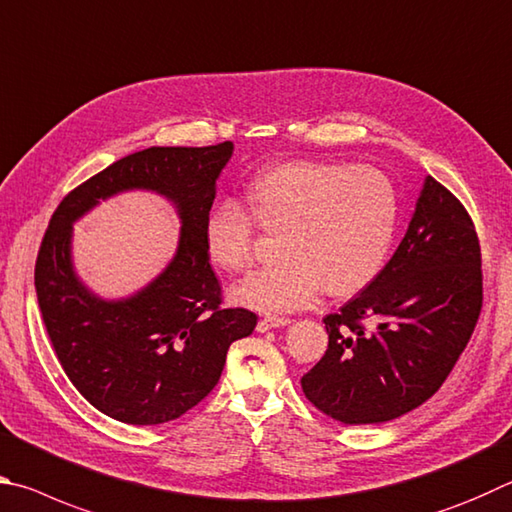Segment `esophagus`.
<instances>
[{"mask_svg":"<svg viewBox=\"0 0 512 512\" xmlns=\"http://www.w3.org/2000/svg\"><path fill=\"white\" fill-rule=\"evenodd\" d=\"M290 324V317H274V315H267L263 319H258L256 330L258 333H267V330L272 328H281V326H288Z\"/></svg>","mask_w":512,"mask_h":512,"instance_id":"esophagus-1","label":"esophagus"}]
</instances>
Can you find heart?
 <instances>
[{"instance_id": "b5f03b06", "label": "heart", "mask_w": 512, "mask_h": 512, "mask_svg": "<svg viewBox=\"0 0 512 512\" xmlns=\"http://www.w3.org/2000/svg\"><path fill=\"white\" fill-rule=\"evenodd\" d=\"M249 211L215 204L204 218V251L220 272L247 270L258 229L281 236V263L247 276L233 299L261 312L299 310L319 299H348L378 279L400 220L391 179L373 166L292 159L265 168L247 188Z\"/></svg>"}]
</instances>
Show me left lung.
<instances>
[{
    "mask_svg": "<svg viewBox=\"0 0 512 512\" xmlns=\"http://www.w3.org/2000/svg\"><path fill=\"white\" fill-rule=\"evenodd\" d=\"M483 306L481 247L459 197L425 179L405 238L369 288L324 317L328 348L301 378L344 425L409 414L441 389Z\"/></svg>",
    "mask_w": 512,
    "mask_h": 512,
    "instance_id": "8db88e82",
    "label": "left lung"
}]
</instances>
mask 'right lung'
Listing matches in <instances>:
<instances>
[{
    "mask_svg": "<svg viewBox=\"0 0 512 512\" xmlns=\"http://www.w3.org/2000/svg\"><path fill=\"white\" fill-rule=\"evenodd\" d=\"M231 152V141L134 152L78 184L51 215L35 261L42 321L62 371L105 416L128 425L184 416L218 384L231 342L256 328V312L222 306V285L204 251V218ZM125 187L170 196L183 215V238L155 284L128 302L107 304L70 270V222Z\"/></svg>",
    "mask_w": 512,
    "mask_h": 512,
    "instance_id": "add662e5",
    "label": "right lung"
}]
</instances>
